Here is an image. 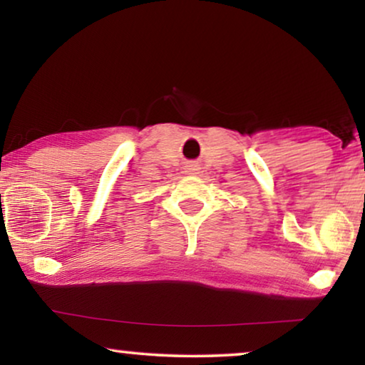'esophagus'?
<instances>
[{"mask_svg":"<svg viewBox=\"0 0 365 365\" xmlns=\"http://www.w3.org/2000/svg\"><path fill=\"white\" fill-rule=\"evenodd\" d=\"M186 173H187V174H197V173H199L197 164H187V166H186Z\"/></svg>","mask_w":365,"mask_h":365,"instance_id":"34e87169","label":"esophagus"}]
</instances>
